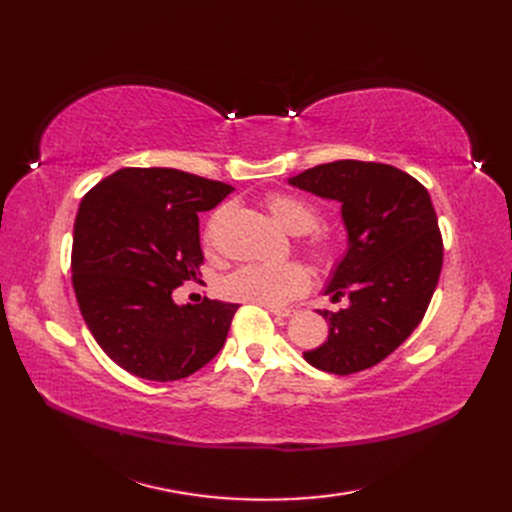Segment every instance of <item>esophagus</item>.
I'll list each match as a JSON object with an SVG mask.
<instances>
[{"label": "esophagus", "mask_w": 512, "mask_h": 512, "mask_svg": "<svg viewBox=\"0 0 512 512\" xmlns=\"http://www.w3.org/2000/svg\"><path fill=\"white\" fill-rule=\"evenodd\" d=\"M269 312L273 316H280V318H290L294 314V309H288V307H269Z\"/></svg>", "instance_id": "34e87169"}]
</instances>
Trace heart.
I'll return each mask as SVG.
<instances>
[{"label": "heart", "instance_id": "obj_1", "mask_svg": "<svg viewBox=\"0 0 512 512\" xmlns=\"http://www.w3.org/2000/svg\"><path fill=\"white\" fill-rule=\"evenodd\" d=\"M267 207L273 220L290 235H307L309 254L322 265H333L342 245L333 232L314 230L320 213L314 203L297 194H271ZM309 288V273L299 262H280V265H245L232 271L224 280V292L232 299L260 303V305H284L299 297Z\"/></svg>", "mask_w": 512, "mask_h": 512}]
</instances>
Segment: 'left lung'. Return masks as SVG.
I'll return each mask as SVG.
<instances>
[{
    "mask_svg": "<svg viewBox=\"0 0 512 512\" xmlns=\"http://www.w3.org/2000/svg\"><path fill=\"white\" fill-rule=\"evenodd\" d=\"M288 183L337 200L348 235L324 294L350 303L318 312L329 337L303 359L337 376L374 367L418 327L438 286L442 237L429 192L404 170L359 160L320 164Z\"/></svg>",
    "mask_w": 512,
    "mask_h": 512,
    "instance_id": "obj_1",
    "label": "left lung"
}]
</instances>
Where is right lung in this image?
Here are the masks:
<instances>
[{
	"label": "right lung",
	"instance_id": "1",
	"mask_svg": "<svg viewBox=\"0 0 512 512\" xmlns=\"http://www.w3.org/2000/svg\"><path fill=\"white\" fill-rule=\"evenodd\" d=\"M230 192L175 168H121L81 200L72 286L91 335L121 369L181 380L222 350L239 305H177L173 290L200 275L198 213Z\"/></svg>",
	"mask_w": 512,
	"mask_h": 512
}]
</instances>
